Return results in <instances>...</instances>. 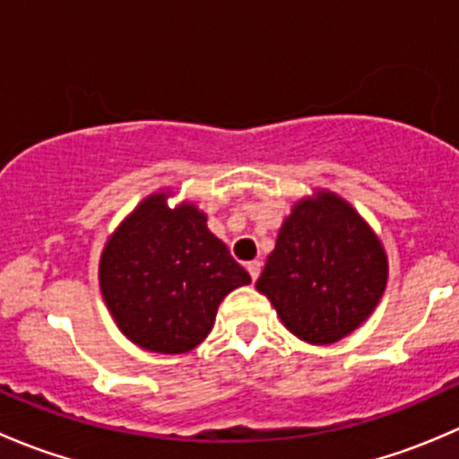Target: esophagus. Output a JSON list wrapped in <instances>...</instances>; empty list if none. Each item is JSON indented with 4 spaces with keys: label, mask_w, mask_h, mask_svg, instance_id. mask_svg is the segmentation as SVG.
Returning a JSON list of instances; mask_svg holds the SVG:
<instances>
[{
    "label": "esophagus",
    "mask_w": 459,
    "mask_h": 459,
    "mask_svg": "<svg viewBox=\"0 0 459 459\" xmlns=\"http://www.w3.org/2000/svg\"><path fill=\"white\" fill-rule=\"evenodd\" d=\"M247 268H248V273H251V280L255 281L257 277H259V271H262V262H257V259H253V262L247 264Z\"/></svg>",
    "instance_id": "34e87169"
}]
</instances>
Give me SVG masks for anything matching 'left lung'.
<instances>
[{
    "instance_id": "obj_1",
    "label": "left lung",
    "mask_w": 459,
    "mask_h": 459,
    "mask_svg": "<svg viewBox=\"0 0 459 459\" xmlns=\"http://www.w3.org/2000/svg\"><path fill=\"white\" fill-rule=\"evenodd\" d=\"M386 275L367 221L337 195L319 193L293 208L255 286L293 335L333 344L371 316Z\"/></svg>"
}]
</instances>
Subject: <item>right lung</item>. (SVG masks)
<instances>
[{
	"mask_svg": "<svg viewBox=\"0 0 459 459\" xmlns=\"http://www.w3.org/2000/svg\"><path fill=\"white\" fill-rule=\"evenodd\" d=\"M251 275L206 229L193 204L151 195L115 230L100 262V286L119 331L155 353H186L215 324L217 307Z\"/></svg>",
	"mask_w": 459,
	"mask_h": 459,
	"instance_id": "obj_1",
	"label": "right lung"
}]
</instances>
